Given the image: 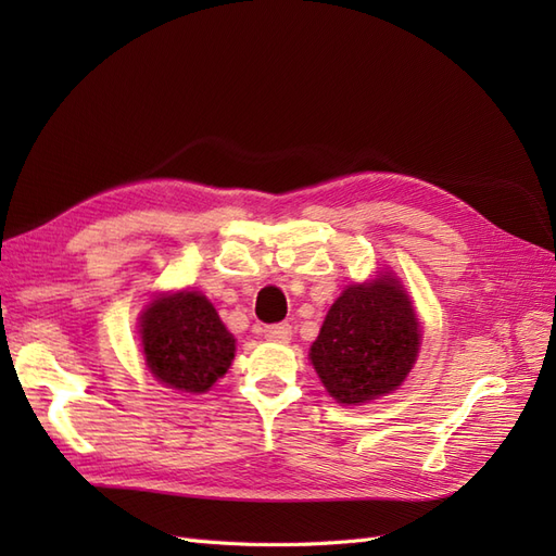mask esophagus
Listing matches in <instances>:
<instances>
[{"label": "esophagus", "mask_w": 556, "mask_h": 556, "mask_svg": "<svg viewBox=\"0 0 556 556\" xmlns=\"http://www.w3.org/2000/svg\"><path fill=\"white\" fill-rule=\"evenodd\" d=\"M264 339L274 343H290L292 339V327L290 325H271L264 327Z\"/></svg>", "instance_id": "obj_1"}]
</instances>
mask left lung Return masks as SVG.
Segmentation results:
<instances>
[{
	"mask_svg": "<svg viewBox=\"0 0 556 556\" xmlns=\"http://www.w3.org/2000/svg\"><path fill=\"white\" fill-rule=\"evenodd\" d=\"M422 329L401 280L380 274L348 285L333 301L311 345L325 390L345 406L394 392L417 359Z\"/></svg>",
	"mask_w": 556,
	"mask_h": 556,
	"instance_id": "left-lung-1",
	"label": "left lung"
}]
</instances>
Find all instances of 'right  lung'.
I'll list each match as a JSON object with an SVG mask.
<instances>
[{"mask_svg": "<svg viewBox=\"0 0 556 556\" xmlns=\"http://www.w3.org/2000/svg\"><path fill=\"white\" fill-rule=\"evenodd\" d=\"M141 348L148 371L178 392L204 394L231 366L237 339L199 292L160 294L143 311Z\"/></svg>", "mask_w": 556, "mask_h": 556, "instance_id": "right-lung-1", "label": "right lung"}]
</instances>
